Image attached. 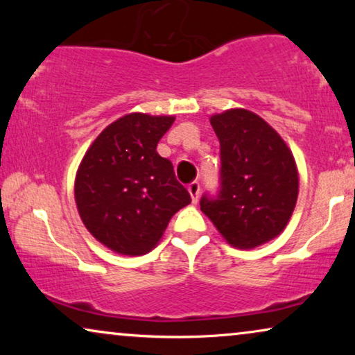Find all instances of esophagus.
<instances>
[{"instance_id":"obj_1","label":"esophagus","mask_w":355,"mask_h":355,"mask_svg":"<svg viewBox=\"0 0 355 355\" xmlns=\"http://www.w3.org/2000/svg\"><path fill=\"white\" fill-rule=\"evenodd\" d=\"M187 189H189V193H191V197H192V202L197 203L198 196H200V182L193 181V182L189 184Z\"/></svg>"}]
</instances>
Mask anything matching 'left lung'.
<instances>
[{"label":"left lung","mask_w":355,"mask_h":355,"mask_svg":"<svg viewBox=\"0 0 355 355\" xmlns=\"http://www.w3.org/2000/svg\"><path fill=\"white\" fill-rule=\"evenodd\" d=\"M220 140V189L200 210L231 245L254 249L279 234L293 215L299 174L293 153L271 125L247 110L211 116Z\"/></svg>","instance_id":"left-lung-1"}]
</instances>
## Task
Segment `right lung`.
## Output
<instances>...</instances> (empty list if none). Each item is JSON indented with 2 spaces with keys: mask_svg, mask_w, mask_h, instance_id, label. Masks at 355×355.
Segmentation results:
<instances>
[{
  "mask_svg": "<svg viewBox=\"0 0 355 355\" xmlns=\"http://www.w3.org/2000/svg\"><path fill=\"white\" fill-rule=\"evenodd\" d=\"M173 116L125 114L87 150L76 176V203L90 234L123 255H144L169 220L191 203L173 163L157 145Z\"/></svg>",
  "mask_w": 355,
  "mask_h": 355,
  "instance_id": "1",
  "label": "right lung"
}]
</instances>
